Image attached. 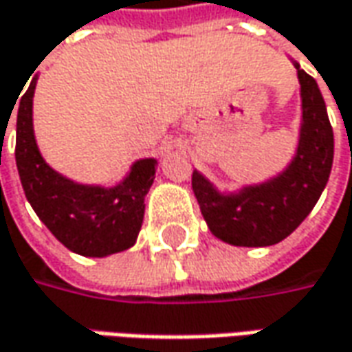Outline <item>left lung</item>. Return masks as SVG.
<instances>
[{
	"mask_svg": "<svg viewBox=\"0 0 352 352\" xmlns=\"http://www.w3.org/2000/svg\"><path fill=\"white\" fill-rule=\"evenodd\" d=\"M292 60V58H290ZM300 130L290 164L261 183L220 190L192 171V190L212 236L237 248H267L288 237L320 200L333 165V128L316 79L296 60Z\"/></svg>",
	"mask_w": 352,
	"mask_h": 352,
	"instance_id": "1",
	"label": "left lung"
}]
</instances>
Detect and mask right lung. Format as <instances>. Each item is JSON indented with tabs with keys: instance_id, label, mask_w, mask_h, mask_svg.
<instances>
[{
	"instance_id": "right-lung-1",
	"label": "right lung",
	"mask_w": 352,
	"mask_h": 352,
	"mask_svg": "<svg viewBox=\"0 0 352 352\" xmlns=\"http://www.w3.org/2000/svg\"><path fill=\"white\" fill-rule=\"evenodd\" d=\"M34 76L19 101L15 162L25 197L54 237L83 257H109L130 249L144 222L146 195L155 179V157H142L115 185H87L46 164L32 126ZM17 103V101H15ZM15 107V104H13Z\"/></svg>"
}]
</instances>
